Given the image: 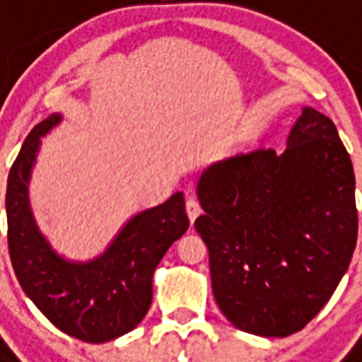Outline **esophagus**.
Listing matches in <instances>:
<instances>
[{
	"label": "esophagus",
	"instance_id": "34e87169",
	"mask_svg": "<svg viewBox=\"0 0 362 362\" xmlns=\"http://www.w3.org/2000/svg\"><path fill=\"white\" fill-rule=\"evenodd\" d=\"M186 210H187V218H189V221H195V218H197L199 214H201V204H199V201L195 197H189L186 201Z\"/></svg>",
	"mask_w": 362,
	"mask_h": 362
}]
</instances>
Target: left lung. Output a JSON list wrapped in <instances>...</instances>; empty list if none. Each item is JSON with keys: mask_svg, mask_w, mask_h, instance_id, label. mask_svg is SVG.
<instances>
[{"mask_svg": "<svg viewBox=\"0 0 362 362\" xmlns=\"http://www.w3.org/2000/svg\"><path fill=\"white\" fill-rule=\"evenodd\" d=\"M197 197L204 214L195 229L223 315L257 337L304 329L357 244L354 165L331 118L304 107L286 152L257 148L214 163Z\"/></svg>", "mask_w": 362, "mask_h": 362, "instance_id": "8db88e82", "label": "left lung"}]
</instances>
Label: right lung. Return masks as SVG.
<instances>
[{"mask_svg": "<svg viewBox=\"0 0 362 362\" xmlns=\"http://www.w3.org/2000/svg\"><path fill=\"white\" fill-rule=\"evenodd\" d=\"M62 122L50 115L25 136L8 170L7 240L20 286L59 331L101 344L133 331L152 304V278L170 244L189 227L184 193L133 216L99 257L78 263L54 252L30 209V176L41 136Z\"/></svg>", "mask_w": 362, "mask_h": 362, "instance_id": "right-lung-1", "label": "right lung"}]
</instances>
